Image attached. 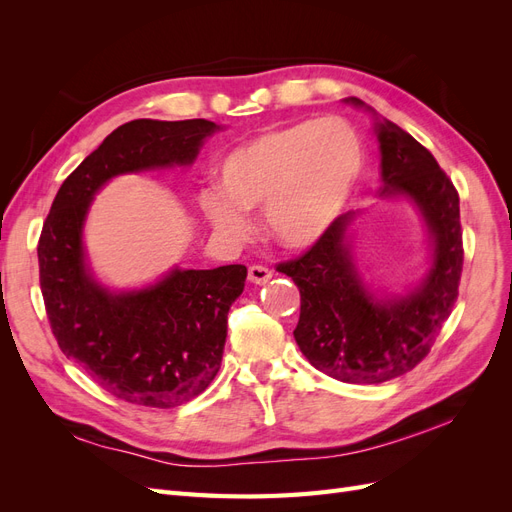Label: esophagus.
<instances>
[{"instance_id":"1","label":"esophagus","mask_w":512,"mask_h":512,"mask_svg":"<svg viewBox=\"0 0 512 512\" xmlns=\"http://www.w3.org/2000/svg\"><path fill=\"white\" fill-rule=\"evenodd\" d=\"M271 277H273V271L267 269V267H262V265H252L250 269H247V280H250L252 284L262 286V284H267Z\"/></svg>"}]
</instances>
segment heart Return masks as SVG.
<instances>
[{"instance_id":"1","label":"heart","mask_w":512,"mask_h":512,"mask_svg":"<svg viewBox=\"0 0 512 512\" xmlns=\"http://www.w3.org/2000/svg\"><path fill=\"white\" fill-rule=\"evenodd\" d=\"M359 136L342 119L301 121L232 149L220 164V192L200 207L222 235L241 239V211L265 209L271 237L284 247L312 245L346 203L361 173Z\"/></svg>"}]
</instances>
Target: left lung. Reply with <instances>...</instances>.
<instances>
[{
	"label": "left lung",
	"instance_id": "8db88e82",
	"mask_svg": "<svg viewBox=\"0 0 512 512\" xmlns=\"http://www.w3.org/2000/svg\"><path fill=\"white\" fill-rule=\"evenodd\" d=\"M361 104L359 98H350ZM382 194H406L433 235V265L425 284L393 303H378L361 286L348 258L339 215L312 247L277 262L301 292L294 339L316 369L350 384H380L408 374L429 354L451 316L463 269L459 194L431 151L393 121L378 123Z\"/></svg>",
	"mask_w": 512,
	"mask_h": 512
}]
</instances>
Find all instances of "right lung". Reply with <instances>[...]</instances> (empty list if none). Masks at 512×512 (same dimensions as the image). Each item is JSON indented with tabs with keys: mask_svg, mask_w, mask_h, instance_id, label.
<instances>
[{
	"mask_svg": "<svg viewBox=\"0 0 512 512\" xmlns=\"http://www.w3.org/2000/svg\"><path fill=\"white\" fill-rule=\"evenodd\" d=\"M218 130L207 119L123 123L61 183L42 224L40 290L57 344L108 395L128 404L175 408L207 389L220 371L228 309L243 292L247 269H175L147 290L111 294L85 271V213L111 177L190 164Z\"/></svg>",
	"mask_w": 512,
	"mask_h": 512,
	"instance_id": "1",
	"label": "right lung"
}]
</instances>
